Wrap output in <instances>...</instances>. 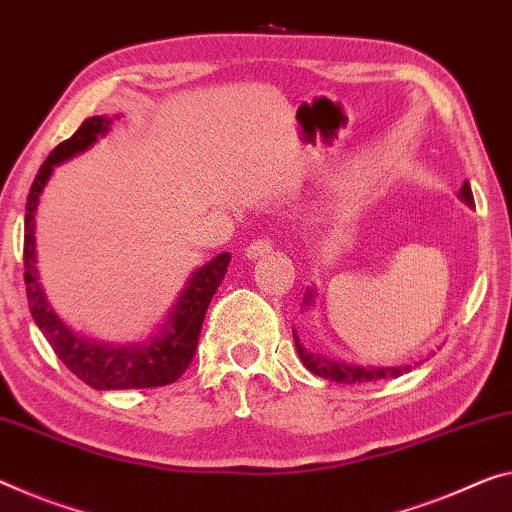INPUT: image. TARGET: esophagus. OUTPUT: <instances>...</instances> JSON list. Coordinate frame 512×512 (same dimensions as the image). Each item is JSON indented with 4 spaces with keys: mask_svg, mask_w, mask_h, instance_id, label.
<instances>
[{
    "mask_svg": "<svg viewBox=\"0 0 512 512\" xmlns=\"http://www.w3.org/2000/svg\"><path fill=\"white\" fill-rule=\"evenodd\" d=\"M272 251H274V242L270 238H258L254 242H249L247 249H245V256L254 261V258L267 256V254H272Z\"/></svg>",
    "mask_w": 512,
    "mask_h": 512,
    "instance_id": "1",
    "label": "esophagus"
}]
</instances>
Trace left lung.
<instances>
[{
    "label": "left lung",
    "instance_id": "left-lung-1",
    "mask_svg": "<svg viewBox=\"0 0 512 512\" xmlns=\"http://www.w3.org/2000/svg\"><path fill=\"white\" fill-rule=\"evenodd\" d=\"M462 201H467L469 206H474V194H471V187L469 183L462 185L460 190ZM313 297V290L306 293V304L311 302ZM293 338H295V348H297V355H300L302 364L309 368L313 375H320L325 377V380H332L338 384H359V382H375V380H384V377H398L410 371L412 366H400V368H364V366H348L343 364V361H332V359H325L320 355H313L304 348L300 343V336L295 334L293 329Z\"/></svg>",
    "mask_w": 512,
    "mask_h": 512
}]
</instances>
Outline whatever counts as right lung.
<instances>
[{
  "mask_svg": "<svg viewBox=\"0 0 512 512\" xmlns=\"http://www.w3.org/2000/svg\"><path fill=\"white\" fill-rule=\"evenodd\" d=\"M105 116H91L86 119L70 139L61 141L54 151L47 155L27 196L25 215V286L31 318L36 320L47 343L52 345L54 355L64 361L70 373H75L84 384L93 389H151L164 387L176 382L192 364L199 334L206 318L208 304L217 293L226 270H229L231 254H219L208 265L192 274L183 295L178 297L169 320L164 322L160 334H155L148 343L135 345H107L93 343L77 336L57 318V313L47 304L36 270V238H34V217L47 178L52 176L54 164L68 160L75 153L89 148L98 135H105L109 128Z\"/></svg>",
  "mask_w": 512,
  "mask_h": 512,
  "instance_id": "obj_1",
  "label": "right lung"
}]
</instances>
